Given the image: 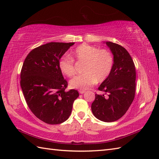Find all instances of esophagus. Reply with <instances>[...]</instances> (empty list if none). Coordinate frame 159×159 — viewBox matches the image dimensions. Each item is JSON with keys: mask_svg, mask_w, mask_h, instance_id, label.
<instances>
[{"mask_svg": "<svg viewBox=\"0 0 159 159\" xmlns=\"http://www.w3.org/2000/svg\"><path fill=\"white\" fill-rule=\"evenodd\" d=\"M85 92V90H79V93H80V94H83V93H84Z\"/></svg>", "mask_w": 159, "mask_h": 159, "instance_id": "34e87169", "label": "esophagus"}]
</instances>
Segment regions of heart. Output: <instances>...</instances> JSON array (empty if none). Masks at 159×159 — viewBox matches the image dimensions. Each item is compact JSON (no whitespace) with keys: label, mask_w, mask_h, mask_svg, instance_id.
<instances>
[{"label":"heart","mask_w":159,"mask_h":159,"mask_svg":"<svg viewBox=\"0 0 159 159\" xmlns=\"http://www.w3.org/2000/svg\"><path fill=\"white\" fill-rule=\"evenodd\" d=\"M69 56L63 55L59 61L61 72L67 77L76 74V63H83V74L74 77L70 81L72 88L87 89L96 82L105 80L114 66V57L110 50L83 43L71 50Z\"/></svg>","instance_id":"b5f03b06"}]
</instances>
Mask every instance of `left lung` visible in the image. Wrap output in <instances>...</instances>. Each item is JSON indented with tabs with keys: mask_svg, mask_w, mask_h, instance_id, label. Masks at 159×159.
Wrapping results in <instances>:
<instances>
[{
	"mask_svg": "<svg viewBox=\"0 0 159 159\" xmlns=\"http://www.w3.org/2000/svg\"><path fill=\"white\" fill-rule=\"evenodd\" d=\"M114 57L110 75L99 86L104 94H96L92 111L97 119L105 122L118 120L126 113L135 96L136 70L133 60L123 46L106 42Z\"/></svg>",
	"mask_w": 159,
	"mask_h": 159,
	"instance_id": "8db88e82",
	"label": "left lung"
}]
</instances>
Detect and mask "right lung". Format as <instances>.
<instances>
[{
    "instance_id": "right-lung-1",
    "label": "right lung",
    "mask_w": 159,
    "mask_h": 159,
    "mask_svg": "<svg viewBox=\"0 0 159 159\" xmlns=\"http://www.w3.org/2000/svg\"><path fill=\"white\" fill-rule=\"evenodd\" d=\"M74 42H50L32 50L20 72V85L31 112L43 122L59 124L72 112L79 96L75 89L66 92L67 82L59 67V61Z\"/></svg>"
}]
</instances>
